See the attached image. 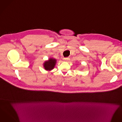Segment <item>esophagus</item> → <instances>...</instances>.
Masks as SVG:
<instances>
[{"instance_id":"34e87169","label":"esophagus","mask_w":122,"mask_h":122,"mask_svg":"<svg viewBox=\"0 0 122 122\" xmlns=\"http://www.w3.org/2000/svg\"><path fill=\"white\" fill-rule=\"evenodd\" d=\"M69 59H69V57H65V58H64V59H63V60L65 61H67L69 60Z\"/></svg>"}]
</instances>
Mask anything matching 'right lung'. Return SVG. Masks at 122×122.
Instances as JSON below:
<instances>
[{
    "mask_svg": "<svg viewBox=\"0 0 122 122\" xmlns=\"http://www.w3.org/2000/svg\"><path fill=\"white\" fill-rule=\"evenodd\" d=\"M56 60L53 58H50L48 61L45 62L44 67L47 71H50L53 69L56 65Z\"/></svg>",
    "mask_w": 122,
    "mask_h": 122,
    "instance_id": "add662e5",
    "label": "right lung"
}]
</instances>
